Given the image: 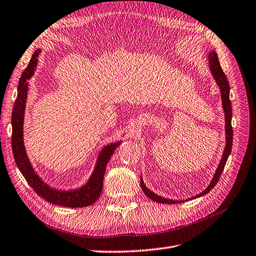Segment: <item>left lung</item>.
Listing matches in <instances>:
<instances>
[{"mask_svg": "<svg viewBox=\"0 0 256 256\" xmlns=\"http://www.w3.org/2000/svg\"><path fill=\"white\" fill-rule=\"evenodd\" d=\"M208 63H209V69H210V72L214 76V79L218 85L219 88H220V92H221V100H222V108H223V111H224V118H226V147H224V150L222 154V158L219 162L218 168H216V172L214 174L212 180L207 186V188L205 190H203L202 192H200L198 194L192 196L190 198L187 200H171V198H166L164 196H160L156 193L150 191L148 188L146 187L144 182H143V178L141 176V188L143 190V192L145 194L148 196L150 200H152L154 202H157V203H162V204H180L182 202H186V200H194L198 198L200 196H203L207 193L210 191L214 186L218 182L219 178L223 172V168L226 166V164L228 161V158L230 156V154L232 152V145H233V128H232V104H230V84L228 81V78L226 74L223 72L222 68L220 66L219 63V60H218V56H216V53L214 51H212L208 53Z\"/></svg>", "mask_w": 256, "mask_h": 256, "instance_id": "left-lung-1", "label": "left lung"}]
</instances>
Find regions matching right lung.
Returning a JSON list of instances; mask_svg holds the SVG:
<instances>
[{
    "mask_svg": "<svg viewBox=\"0 0 256 256\" xmlns=\"http://www.w3.org/2000/svg\"><path fill=\"white\" fill-rule=\"evenodd\" d=\"M40 49H37L34 52L32 60H30L26 70L22 72L18 84L17 99L14 102L12 115V148L14 152V158L21 174L26 178L28 184L33 188L38 196L44 198L47 202L72 208L86 207L94 204L98 200L100 193H102L106 164L113 156L116 147L120 146L122 141L108 144L100 150L94 171H92L86 184L81 186L80 188L74 190H58L50 187L48 184H46L42 180V177L36 173L32 164H30L24 147V142H23V122H24V113L28 90V80L32 78L34 74L38 60L37 58L40 56Z\"/></svg>",
    "mask_w": 256,
    "mask_h": 256,
    "instance_id": "obj_1",
    "label": "right lung"
}]
</instances>
